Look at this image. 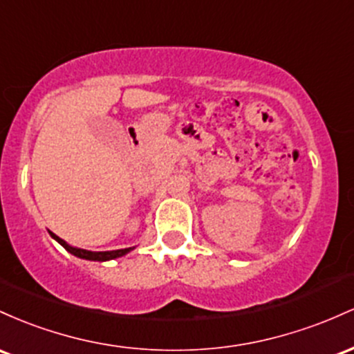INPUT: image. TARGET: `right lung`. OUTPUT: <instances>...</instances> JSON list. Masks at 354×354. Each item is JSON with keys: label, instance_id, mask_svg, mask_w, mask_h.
Segmentation results:
<instances>
[{"label": "right lung", "instance_id": "obj_1", "mask_svg": "<svg viewBox=\"0 0 354 354\" xmlns=\"http://www.w3.org/2000/svg\"><path fill=\"white\" fill-rule=\"evenodd\" d=\"M50 236L53 237L55 241L58 242V244H62L63 248L66 249L70 254H73V256L80 257V259H86V261H98V263H105V261H112V259H117V257H122L125 256V254H129L130 251H133L135 248H127V249H117V251H100V252H95V251H86V249H80V248H73V245H70L68 242H65L63 239H59L57 234L50 232Z\"/></svg>", "mask_w": 354, "mask_h": 354}]
</instances>
